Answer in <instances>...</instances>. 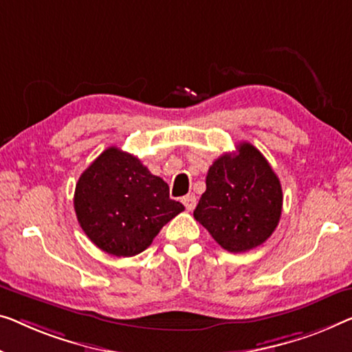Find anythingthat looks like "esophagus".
I'll use <instances>...</instances> for the list:
<instances>
[{"label":"esophagus","mask_w":352,"mask_h":352,"mask_svg":"<svg viewBox=\"0 0 352 352\" xmlns=\"http://www.w3.org/2000/svg\"><path fill=\"white\" fill-rule=\"evenodd\" d=\"M182 202H183V206L186 207V210H194L196 208V204H197V199H196V196H194V194H188V196H185L182 199Z\"/></svg>","instance_id":"esophagus-1"}]
</instances>
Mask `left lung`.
Returning <instances> with one entry per match:
<instances>
[{
	"label": "left lung",
	"instance_id": "left-lung-1",
	"mask_svg": "<svg viewBox=\"0 0 352 352\" xmlns=\"http://www.w3.org/2000/svg\"><path fill=\"white\" fill-rule=\"evenodd\" d=\"M194 218L221 248L243 253L265 242L280 223L281 183L264 155L248 142L210 166Z\"/></svg>",
	"mask_w": 352,
	"mask_h": 352
}]
</instances>
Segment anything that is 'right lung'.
<instances>
[{
	"label": "right lung",
	"instance_id": "right-lung-1",
	"mask_svg": "<svg viewBox=\"0 0 352 352\" xmlns=\"http://www.w3.org/2000/svg\"><path fill=\"white\" fill-rule=\"evenodd\" d=\"M74 208L87 237L118 258L142 253L162 226L185 210L169 197L162 178L117 146L104 150L83 170Z\"/></svg>",
	"mask_w": 352,
	"mask_h": 352
}]
</instances>
